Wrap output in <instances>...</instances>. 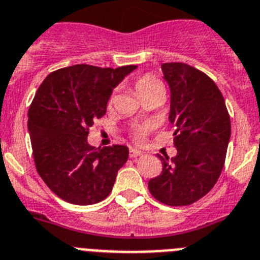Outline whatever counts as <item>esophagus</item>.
I'll return each instance as SVG.
<instances>
[{
	"mask_svg": "<svg viewBox=\"0 0 260 260\" xmlns=\"http://www.w3.org/2000/svg\"><path fill=\"white\" fill-rule=\"evenodd\" d=\"M142 155V151L139 150V149H133V147H131L129 149V156L131 158H137V156Z\"/></svg>",
	"mask_w": 260,
	"mask_h": 260,
	"instance_id": "esophagus-1",
	"label": "esophagus"
}]
</instances>
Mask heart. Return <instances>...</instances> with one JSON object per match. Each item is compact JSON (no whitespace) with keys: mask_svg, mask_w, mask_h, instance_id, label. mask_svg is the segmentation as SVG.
<instances>
[{"mask_svg":"<svg viewBox=\"0 0 260 260\" xmlns=\"http://www.w3.org/2000/svg\"><path fill=\"white\" fill-rule=\"evenodd\" d=\"M133 88H135V92L139 98L147 94V93L154 92L156 89H163L160 81L154 78V76H151V75H142V76H139L135 80V83H133ZM145 136H146V128L144 127L137 128L135 131V133H133V137H135V140L137 142L144 141Z\"/></svg>","mask_w":260,"mask_h":260,"instance_id":"obj_1","label":"heart"}]
</instances>
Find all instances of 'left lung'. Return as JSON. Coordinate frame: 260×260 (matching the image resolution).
Wrapping results in <instances>:
<instances>
[{
	"label": "left lung",
	"instance_id": "obj_1",
	"mask_svg": "<svg viewBox=\"0 0 260 260\" xmlns=\"http://www.w3.org/2000/svg\"><path fill=\"white\" fill-rule=\"evenodd\" d=\"M171 90L170 120L175 128L174 158L159 156L163 170L149 190L167 206L191 205L209 193L224 167L231 119L223 94L206 74L185 63H163Z\"/></svg>",
	"mask_w": 260,
	"mask_h": 260
}]
</instances>
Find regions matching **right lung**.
I'll return each instance as SVG.
<instances>
[{
  "label": "right lung",
  "mask_w": 260,
  "mask_h": 260,
  "mask_svg": "<svg viewBox=\"0 0 260 260\" xmlns=\"http://www.w3.org/2000/svg\"><path fill=\"white\" fill-rule=\"evenodd\" d=\"M137 66L75 64L46 76L28 110L35 165L51 191L74 205H93L111 193L127 162L124 145L95 149L88 133L106 114L113 89Z\"/></svg>",
  "instance_id": "1"
}]
</instances>
